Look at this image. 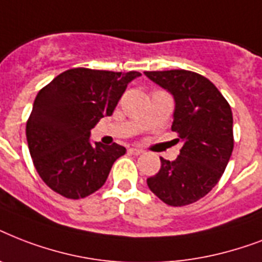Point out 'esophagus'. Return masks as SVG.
I'll list each match as a JSON object with an SVG mask.
<instances>
[{
    "label": "esophagus",
    "mask_w": 262,
    "mask_h": 262,
    "mask_svg": "<svg viewBox=\"0 0 262 262\" xmlns=\"http://www.w3.org/2000/svg\"><path fill=\"white\" fill-rule=\"evenodd\" d=\"M129 152L133 154V155H141L143 154V149H140V148H129Z\"/></svg>",
    "instance_id": "obj_1"
}]
</instances>
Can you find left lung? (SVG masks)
Listing matches in <instances>:
<instances>
[{
  "label": "left lung",
  "instance_id": "left-lung-1",
  "mask_svg": "<svg viewBox=\"0 0 262 262\" xmlns=\"http://www.w3.org/2000/svg\"><path fill=\"white\" fill-rule=\"evenodd\" d=\"M174 96L171 130L183 145L172 162L160 158L148 187L171 207L189 205L219 182L234 148L232 111L220 91L204 76L185 69L144 72Z\"/></svg>",
  "mask_w": 262,
  "mask_h": 262
}]
</instances>
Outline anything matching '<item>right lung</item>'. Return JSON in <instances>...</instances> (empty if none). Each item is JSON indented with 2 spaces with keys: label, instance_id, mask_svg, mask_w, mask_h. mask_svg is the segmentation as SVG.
Masks as SVG:
<instances>
[{
  "label": "right lung",
  "instance_id": "right-lung-1",
  "mask_svg": "<svg viewBox=\"0 0 262 262\" xmlns=\"http://www.w3.org/2000/svg\"><path fill=\"white\" fill-rule=\"evenodd\" d=\"M139 72L75 68L58 75L36 95L26 135L34 166L55 193L79 200L104 185L125 147L90 143L91 129L117 103Z\"/></svg>",
  "mask_w": 262,
  "mask_h": 262
}]
</instances>
